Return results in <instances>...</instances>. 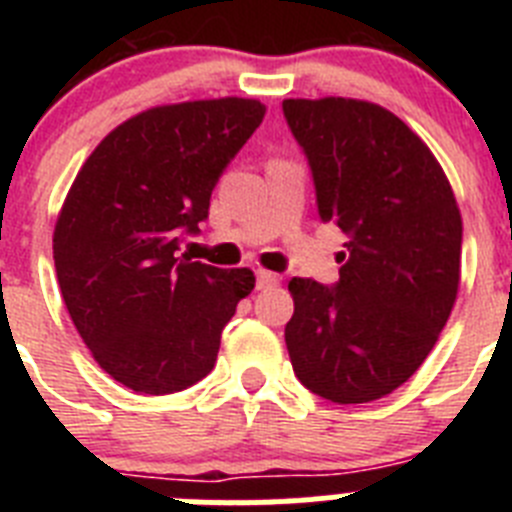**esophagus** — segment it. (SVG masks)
<instances>
[{
	"label": "esophagus",
	"mask_w": 512,
	"mask_h": 512,
	"mask_svg": "<svg viewBox=\"0 0 512 512\" xmlns=\"http://www.w3.org/2000/svg\"><path fill=\"white\" fill-rule=\"evenodd\" d=\"M277 284H279V277L274 274V271H266V269L256 271V289H271V287H277Z\"/></svg>",
	"instance_id": "34e87169"
}]
</instances>
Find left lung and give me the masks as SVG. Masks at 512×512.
Masks as SVG:
<instances>
[{
  "label": "left lung",
  "mask_w": 512,
  "mask_h": 512,
  "mask_svg": "<svg viewBox=\"0 0 512 512\" xmlns=\"http://www.w3.org/2000/svg\"><path fill=\"white\" fill-rule=\"evenodd\" d=\"M318 215L348 241L333 287L295 277L284 328L307 390L338 405L390 395L436 346L461 274V215L441 164L397 115L361 99H284Z\"/></svg>",
  "instance_id": "obj_1"
}]
</instances>
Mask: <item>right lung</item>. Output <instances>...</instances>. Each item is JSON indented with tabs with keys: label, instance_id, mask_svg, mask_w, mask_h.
<instances>
[{
	"label": "right lung",
	"instance_id": "1",
	"mask_svg": "<svg viewBox=\"0 0 512 512\" xmlns=\"http://www.w3.org/2000/svg\"><path fill=\"white\" fill-rule=\"evenodd\" d=\"M264 112L241 97L140 112L94 148L66 194L53 233L63 302L94 361L133 392L171 395L207 377L251 295V269L176 251L200 233L217 179Z\"/></svg>",
	"mask_w": 512,
	"mask_h": 512
}]
</instances>
